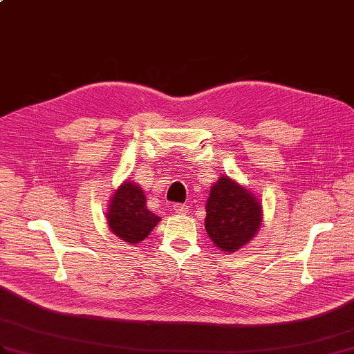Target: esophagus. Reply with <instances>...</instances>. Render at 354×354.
I'll return each instance as SVG.
<instances>
[{"instance_id":"34e87169","label":"esophagus","mask_w":354,"mask_h":354,"mask_svg":"<svg viewBox=\"0 0 354 354\" xmlns=\"http://www.w3.org/2000/svg\"><path fill=\"white\" fill-rule=\"evenodd\" d=\"M172 207H174V212L178 214H186L189 212V205L186 204H174Z\"/></svg>"}]
</instances>
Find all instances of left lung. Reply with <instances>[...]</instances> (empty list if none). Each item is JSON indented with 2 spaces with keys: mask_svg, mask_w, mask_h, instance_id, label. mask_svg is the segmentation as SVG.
Here are the masks:
<instances>
[{
  "mask_svg": "<svg viewBox=\"0 0 354 354\" xmlns=\"http://www.w3.org/2000/svg\"><path fill=\"white\" fill-rule=\"evenodd\" d=\"M205 212L207 234L225 252L246 245L261 225V204L227 176L212 186Z\"/></svg>",
  "mask_w": 354,
  "mask_h": 354,
  "instance_id": "left-lung-1",
  "label": "left lung"
}]
</instances>
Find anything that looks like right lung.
Segmentation results:
<instances>
[{
	"label": "right lung",
	"instance_id": "add662e5",
	"mask_svg": "<svg viewBox=\"0 0 354 354\" xmlns=\"http://www.w3.org/2000/svg\"><path fill=\"white\" fill-rule=\"evenodd\" d=\"M106 216L111 231L127 243H140L160 221L145 205L142 189L131 182L117 189Z\"/></svg>",
	"mask_w": 354,
	"mask_h": 354
}]
</instances>
